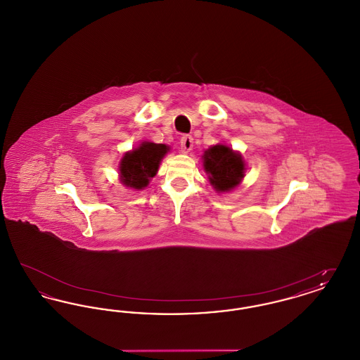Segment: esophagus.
<instances>
[{"label": "esophagus", "mask_w": 360, "mask_h": 360, "mask_svg": "<svg viewBox=\"0 0 360 360\" xmlns=\"http://www.w3.org/2000/svg\"><path fill=\"white\" fill-rule=\"evenodd\" d=\"M181 150L184 154H188L193 150V137L190 135H185L181 139Z\"/></svg>", "instance_id": "1"}]
</instances>
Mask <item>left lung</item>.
I'll return each instance as SVG.
<instances>
[{"label":"left lung","instance_id":"obj_1","mask_svg":"<svg viewBox=\"0 0 360 360\" xmlns=\"http://www.w3.org/2000/svg\"><path fill=\"white\" fill-rule=\"evenodd\" d=\"M201 158L209 184L217 193H229L243 182L247 170L245 160L228 144L217 143L205 150Z\"/></svg>","mask_w":360,"mask_h":360}]
</instances>
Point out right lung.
<instances>
[{"label":"right lung","instance_id":"add662e5","mask_svg":"<svg viewBox=\"0 0 360 360\" xmlns=\"http://www.w3.org/2000/svg\"><path fill=\"white\" fill-rule=\"evenodd\" d=\"M167 153H170L169 146L156 144L148 140H143L136 148L127 151L119 165L121 185L136 191L147 188Z\"/></svg>","mask_w":360,"mask_h":360}]
</instances>
